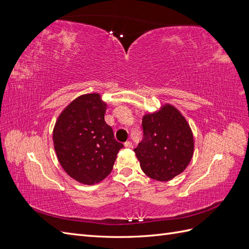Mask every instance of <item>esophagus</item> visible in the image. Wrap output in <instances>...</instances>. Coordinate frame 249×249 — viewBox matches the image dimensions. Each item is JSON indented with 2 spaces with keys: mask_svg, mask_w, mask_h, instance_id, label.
I'll return each instance as SVG.
<instances>
[{
  "mask_svg": "<svg viewBox=\"0 0 249 249\" xmlns=\"http://www.w3.org/2000/svg\"><path fill=\"white\" fill-rule=\"evenodd\" d=\"M124 146H125V147H127V148H131V147L133 146L132 142H131V141H126V142H124Z\"/></svg>",
  "mask_w": 249,
  "mask_h": 249,
  "instance_id": "obj_1",
  "label": "esophagus"
}]
</instances>
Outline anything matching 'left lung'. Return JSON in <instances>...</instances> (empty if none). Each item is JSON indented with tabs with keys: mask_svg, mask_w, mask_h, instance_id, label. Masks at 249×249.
Returning <instances> with one entry per match:
<instances>
[{
	"mask_svg": "<svg viewBox=\"0 0 249 249\" xmlns=\"http://www.w3.org/2000/svg\"><path fill=\"white\" fill-rule=\"evenodd\" d=\"M143 138L134 149L142 171L166 182L182 173L190 163L194 140L185 117L171 105L142 118Z\"/></svg>",
	"mask_w": 249,
	"mask_h": 249,
	"instance_id": "left-lung-1",
	"label": "left lung"
}]
</instances>
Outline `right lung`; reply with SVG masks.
I'll list each match as a JSON object with an SVG mask.
<instances>
[{"mask_svg": "<svg viewBox=\"0 0 249 249\" xmlns=\"http://www.w3.org/2000/svg\"><path fill=\"white\" fill-rule=\"evenodd\" d=\"M106 109L99 93L81 95L62 111L53 131L59 163L82 184L93 185L108 177L124 147L105 122Z\"/></svg>", "mask_w": 249, "mask_h": 249, "instance_id": "obj_1", "label": "right lung"}]
</instances>
